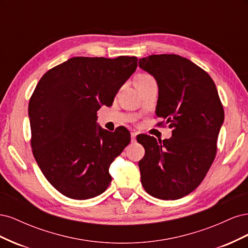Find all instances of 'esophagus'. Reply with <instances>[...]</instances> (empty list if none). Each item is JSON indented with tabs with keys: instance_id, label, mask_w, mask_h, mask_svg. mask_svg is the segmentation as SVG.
Listing matches in <instances>:
<instances>
[{
	"instance_id": "34e87169",
	"label": "esophagus",
	"mask_w": 248,
	"mask_h": 248,
	"mask_svg": "<svg viewBox=\"0 0 248 248\" xmlns=\"http://www.w3.org/2000/svg\"><path fill=\"white\" fill-rule=\"evenodd\" d=\"M137 136H138L137 132H134V131L131 132V141H132V142L137 140Z\"/></svg>"
}]
</instances>
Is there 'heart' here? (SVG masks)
Segmentation results:
<instances>
[{"mask_svg": "<svg viewBox=\"0 0 248 248\" xmlns=\"http://www.w3.org/2000/svg\"><path fill=\"white\" fill-rule=\"evenodd\" d=\"M154 79L151 76H149V74H146V73H142V74H140V76L137 77L136 80H134V85L136 84H140V82H145V81H148V80H152Z\"/></svg>", "mask_w": 248, "mask_h": 248, "instance_id": "obj_1", "label": "heart"}]
</instances>
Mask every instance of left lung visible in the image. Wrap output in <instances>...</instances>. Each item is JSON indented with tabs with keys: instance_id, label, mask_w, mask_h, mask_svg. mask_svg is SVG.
I'll use <instances>...</instances> for the list:
<instances>
[{
	"instance_id": "1",
	"label": "left lung",
	"mask_w": 248,
	"mask_h": 248,
	"mask_svg": "<svg viewBox=\"0 0 248 248\" xmlns=\"http://www.w3.org/2000/svg\"><path fill=\"white\" fill-rule=\"evenodd\" d=\"M158 86L156 116L166 120L171 138L140 136V160L144 189L160 200H178L204 180L215 158L224 111L213 79L201 67L178 55H152L139 60Z\"/></svg>"
}]
</instances>
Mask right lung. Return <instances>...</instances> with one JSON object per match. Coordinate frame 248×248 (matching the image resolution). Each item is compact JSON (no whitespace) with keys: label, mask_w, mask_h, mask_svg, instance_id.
Here are the masks:
<instances>
[{"label":"right lung","mask_w":248,"mask_h":248,"mask_svg":"<svg viewBox=\"0 0 248 248\" xmlns=\"http://www.w3.org/2000/svg\"><path fill=\"white\" fill-rule=\"evenodd\" d=\"M138 67L137 57H74L40 78L29 102L31 146L47 181L65 197L88 200L107 190L111 162L130 132L97 126V110L112 104Z\"/></svg>","instance_id":"add662e5"}]
</instances>
